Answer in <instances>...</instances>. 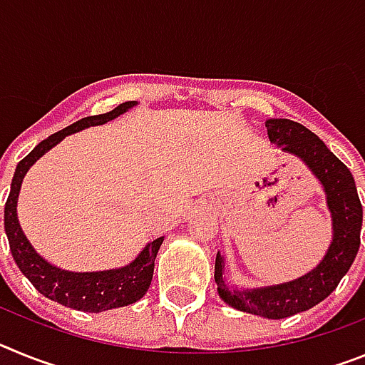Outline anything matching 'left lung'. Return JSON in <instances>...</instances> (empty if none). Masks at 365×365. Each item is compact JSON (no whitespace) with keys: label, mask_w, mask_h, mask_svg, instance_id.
<instances>
[{"label":"left lung","mask_w":365,"mask_h":365,"mask_svg":"<svg viewBox=\"0 0 365 365\" xmlns=\"http://www.w3.org/2000/svg\"><path fill=\"white\" fill-rule=\"evenodd\" d=\"M270 144L302 160L303 166L320 182L325 205L331 214L333 237L327 252L314 269L291 282L276 285L240 289L232 285L225 274V256H215L214 279L222 302L241 312L256 314L269 320L309 311L334 291L353 265L360 248L362 205L354 179L347 166L338 159L324 140L305 125L289 118H269L265 122Z\"/></svg>","instance_id":"obj_1"}]
</instances>
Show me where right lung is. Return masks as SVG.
I'll list each match as a JSON object with an SVG mask.
<instances>
[{
    "label": "right lung",
    "instance_id": "1",
    "mask_svg": "<svg viewBox=\"0 0 365 365\" xmlns=\"http://www.w3.org/2000/svg\"><path fill=\"white\" fill-rule=\"evenodd\" d=\"M137 104L138 102H135V100L133 102H124L113 111L104 113V115H95V117H86L71 124L66 130L51 135L45 140H41L24 160H19L14 177H12L11 193H9L5 205V234L9 245H11V252L16 265L40 294L53 299V302L62 303L66 307L76 309V311L102 312L109 311V309L125 307V305H131V303L143 298L150 289L151 278H153L155 257H157V252L163 245L164 235L150 241L133 261H130L124 267H118V269L96 270V272H71V270L58 269L34 250L31 241L27 240V235L19 227V190H21L24 177L27 175L32 164L36 163L40 157H43L47 151L53 150L58 143H62L67 135L78 133V131L91 128V125H102L109 120H115Z\"/></svg>",
    "mask_w": 365,
    "mask_h": 365
}]
</instances>
